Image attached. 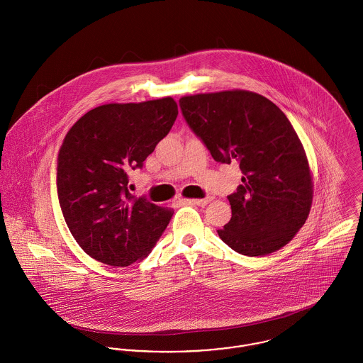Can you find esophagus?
<instances>
[{
  "mask_svg": "<svg viewBox=\"0 0 363 363\" xmlns=\"http://www.w3.org/2000/svg\"><path fill=\"white\" fill-rule=\"evenodd\" d=\"M211 200H213V197H204V199H189V200H186V201L191 203V204H196V206L204 207V206L208 204Z\"/></svg>",
  "mask_w": 363,
  "mask_h": 363,
  "instance_id": "34e87169",
  "label": "esophagus"
}]
</instances>
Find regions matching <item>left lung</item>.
Returning <instances> with one entry per match:
<instances>
[{
	"label": "left lung",
	"mask_w": 363,
	"mask_h": 363,
	"mask_svg": "<svg viewBox=\"0 0 363 363\" xmlns=\"http://www.w3.org/2000/svg\"><path fill=\"white\" fill-rule=\"evenodd\" d=\"M179 106L213 159H235L243 174V184L228 196L232 217L218 229L223 243L249 257L286 246L307 221L313 181L304 146L284 113L245 89L186 95Z\"/></svg>",
	"instance_id": "left-lung-1"
}]
</instances>
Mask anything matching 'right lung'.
Instances as JSON below:
<instances>
[{
	"instance_id": "1",
	"label": "right lung",
	"mask_w": 363,
	"mask_h": 363,
	"mask_svg": "<svg viewBox=\"0 0 363 363\" xmlns=\"http://www.w3.org/2000/svg\"><path fill=\"white\" fill-rule=\"evenodd\" d=\"M178 116L177 102L106 104L69 130L57 156L63 218L89 257L127 267L147 257L174 210L128 192V171L142 167Z\"/></svg>"
}]
</instances>
